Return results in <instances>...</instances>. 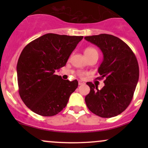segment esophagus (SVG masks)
<instances>
[{"label":"esophagus","instance_id":"obj_1","mask_svg":"<svg viewBox=\"0 0 148 148\" xmlns=\"http://www.w3.org/2000/svg\"><path fill=\"white\" fill-rule=\"evenodd\" d=\"M84 84V82H83V81H79V86H81V85H83Z\"/></svg>","mask_w":148,"mask_h":148}]
</instances>
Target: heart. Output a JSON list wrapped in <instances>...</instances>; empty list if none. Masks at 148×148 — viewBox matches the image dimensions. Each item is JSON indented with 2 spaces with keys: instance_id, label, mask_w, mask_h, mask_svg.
<instances>
[{
  "instance_id": "1",
  "label": "heart",
  "mask_w": 148,
  "mask_h": 148,
  "mask_svg": "<svg viewBox=\"0 0 148 148\" xmlns=\"http://www.w3.org/2000/svg\"><path fill=\"white\" fill-rule=\"evenodd\" d=\"M84 55L86 58H88L92 56H98V51L95 48L92 47H88L84 49ZM79 76L80 77H84L85 76V73L83 72H79Z\"/></svg>"
}]
</instances>
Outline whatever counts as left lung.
<instances>
[{"mask_svg":"<svg viewBox=\"0 0 148 148\" xmlns=\"http://www.w3.org/2000/svg\"><path fill=\"white\" fill-rule=\"evenodd\" d=\"M84 38L103 53L98 79H105L101 90L92 83H86L90 88L85 98L86 105L101 118L116 116L126 109L133 98L139 78L138 61L130 47L118 37L100 34Z\"/></svg>","mask_w":148,"mask_h":148,"instance_id":"8db88e82","label":"left lung"}]
</instances>
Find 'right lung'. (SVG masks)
Returning a JSON list of instances; mask_svg holds the SVG:
<instances>
[{
    "instance_id": "right-lung-1",
    "label": "right lung",
    "mask_w": 148,
    "mask_h": 148,
    "mask_svg": "<svg viewBox=\"0 0 148 148\" xmlns=\"http://www.w3.org/2000/svg\"><path fill=\"white\" fill-rule=\"evenodd\" d=\"M83 36L48 33L27 45L18 58V92L32 111L42 116L58 114L78 87L77 80H63L55 74L64 67Z\"/></svg>"
}]
</instances>
